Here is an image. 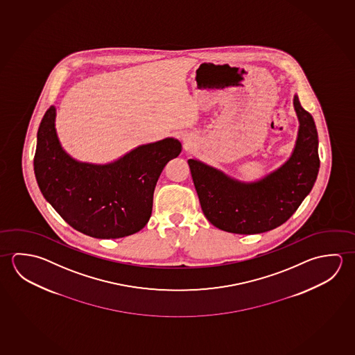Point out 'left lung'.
<instances>
[{
    "label": "left lung",
    "mask_w": 355,
    "mask_h": 355,
    "mask_svg": "<svg viewBox=\"0 0 355 355\" xmlns=\"http://www.w3.org/2000/svg\"><path fill=\"white\" fill-rule=\"evenodd\" d=\"M293 107L300 126L292 154L259 180H237L198 159L187 160L202 212L217 229L239 234L276 229L311 193L319 171L318 132L297 94Z\"/></svg>",
    "instance_id": "left-lung-1"
}]
</instances>
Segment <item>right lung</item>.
<instances>
[{"label": "right lung", "instance_id": "add662e5", "mask_svg": "<svg viewBox=\"0 0 355 355\" xmlns=\"http://www.w3.org/2000/svg\"><path fill=\"white\" fill-rule=\"evenodd\" d=\"M57 110L46 112L37 132L35 175L44 198L73 229L96 239H121L149 221L162 168L181 143L165 138L139 145L107 164L79 162L60 144Z\"/></svg>", "mask_w": 355, "mask_h": 355}]
</instances>
